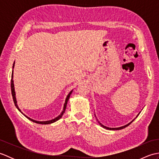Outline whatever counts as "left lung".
Masks as SVG:
<instances>
[{
	"label": "left lung",
	"mask_w": 159,
	"mask_h": 159,
	"mask_svg": "<svg viewBox=\"0 0 159 159\" xmlns=\"http://www.w3.org/2000/svg\"><path fill=\"white\" fill-rule=\"evenodd\" d=\"M139 113L137 115V116H139ZM133 121H134V120H133V121H132L131 122H130L129 124H126V125H125V126H124L119 127V128H109V127H107V126H103V125H102V124H100V122H99V123H100V126H102V127H103V128H107V129H109V130H121V129H123V128H126V126H129V125H130L132 122H133Z\"/></svg>",
	"instance_id": "left-lung-1"
}]
</instances>
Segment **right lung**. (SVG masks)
<instances>
[{"label": "right lung", "mask_w": 159, "mask_h": 159, "mask_svg": "<svg viewBox=\"0 0 159 159\" xmlns=\"http://www.w3.org/2000/svg\"><path fill=\"white\" fill-rule=\"evenodd\" d=\"M14 64H15V62L13 63V67H14ZM11 94H12V97H13V102H14V104H15V106L16 107L17 109H18L19 111H20L21 112V111H20V109H19V107L18 106V104H17V101H16V93H15V89H14V85H13V71H12V74H11ZM72 90L71 91V92L69 93L68 95H67L66 99V102L65 104H64V106H63V110L61 112V113L59 116L58 117H57L56 118H55V119H53L52 120H49V121H36V120H34L31 119V118H30L29 117H27L26 116H25V114H24L22 112H21L24 116H25L26 118H28V119L29 120L32 121L33 122H35V123H37V124H52L53 122H55L56 121L59 120L61 117H62L63 114L65 113V111H66V106H67V101H68L69 98H70V96L71 95V93H72Z\"/></svg>", "instance_id": "obj_1"}]
</instances>
